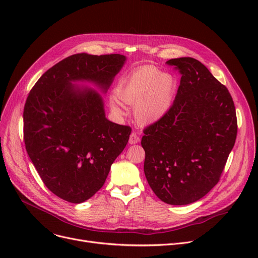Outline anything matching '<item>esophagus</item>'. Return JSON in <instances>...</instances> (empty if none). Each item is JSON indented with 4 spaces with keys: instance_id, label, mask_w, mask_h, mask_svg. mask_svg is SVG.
<instances>
[{
    "instance_id": "esophagus-1",
    "label": "esophagus",
    "mask_w": 258,
    "mask_h": 258,
    "mask_svg": "<svg viewBox=\"0 0 258 258\" xmlns=\"http://www.w3.org/2000/svg\"><path fill=\"white\" fill-rule=\"evenodd\" d=\"M140 141V138H139V136L138 135L135 133V132H133L132 134H131V136H130V140H128V143L130 144H136V143H138Z\"/></svg>"
}]
</instances>
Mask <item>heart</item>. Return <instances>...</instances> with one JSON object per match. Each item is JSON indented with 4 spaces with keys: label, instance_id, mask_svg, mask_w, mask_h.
<instances>
[{
    "label": "heart",
    "instance_id": "b5f03b06",
    "mask_svg": "<svg viewBox=\"0 0 258 258\" xmlns=\"http://www.w3.org/2000/svg\"><path fill=\"white\" fill-rule=\"evenodd\" d=\"M177 91V79L157 67L146 64L137 68L122 78L108 102L116 116L125 114L122 102L135 105V118L140 124H153L163 119L172 106Z\"/></svg>",
    "mask_w": 258,
    "mask_h": 258
}]
</instances>
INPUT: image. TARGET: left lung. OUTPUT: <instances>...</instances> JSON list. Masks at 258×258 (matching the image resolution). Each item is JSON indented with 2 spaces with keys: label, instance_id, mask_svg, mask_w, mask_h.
Instances as JSON below:
<instances>
[{
  "label": "left lung",
  "instance_id": "1",
  "mask_svg": "<svg viewBox=\"0 0 258 258\" xmlns=\"http://www.w3.org/2000/svg\"><path fill=\"white\" fill-rule=\"evenodd\" d=\"M166 63L179 70L181 81L168 114L143 131L144 173L161 201L187 205L220 181L236 139V113L228 89L201 61Z\"/></svg>",
  "mask_w": 258,
  "mask_h": 258
}]
</instances>
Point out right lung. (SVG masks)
Wrapping results in <instances>:
<instances>
[{
  "label": "right lung",
  "mask_w": 258,
  "mask_h": 258,
  "mask_svg": "<svg viewBox=\"0 0 258 258\" xmlns=\"http://www.w3.org/2000/svg\"><path fill=\"white\" fill-rule=\"evenodd\" d=\"M121 54L78 53L54 64L31 89L24 107L26 151L40 179L58 198L79 204L103 186L132 128L107 120L101 95L123 67Z\"/></svg>",
  "instance_id": "add662e5"
}]
</instances>
